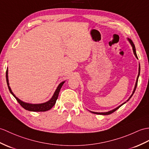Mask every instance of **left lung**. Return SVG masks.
Here are the masks:
<instances>
[{
  "label": "left lung",
  "mask_w": 149,
  "mask_h": 149,
  "mask_svg": "<svg viewBox=\"0 0 149 149\" xmlns=\"http://www.w3.org/2000/svg\"><path fill=\"white\" fill-rule=\"evenodd\" d=\"M128 40L130 41V44H131V46L133 47V53H134V56H136V58L138 59V56H137V55H136V49H135V46H134V44H133V41L131 40V39H128ZM140 65H139V70H138V77H137V79H136V84H135V86H134V90H133V93H132V95H131V96L129 98V99L127 100L126 102H127V101H129L130 100V99L131 98V96H133V95L134 94V91H135V90H136V86H137V84H138V77H139V75H140ZM126 103V102H124V103H123V104H121L120 105H119L118 107H117V108H116V109H113V110H110V111H109V112H91V111H90L91 112H92V113H95V114H100V115H109V114H110V113H113V112H114L116 111V110H117V109H119L120 107H121L123 105H124V103Z\"/></svg>",
  "instance_id": "left-lung-1"
}]
</instances>
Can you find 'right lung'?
I'll return each instance as SVG.
<instances>
[{
    "mask_svg": "<svg viewBox=\"0 0 149 149\" xmlns=\"http://www.w3.org/2000/svg\"><path fill=\"white\" fill-rule=\"evenodd\" d=\"M6 81H7V84H8V88H9V90L10 93H11V94L13 95L14 97L16 98L17 102L19 103L20 105L22 106L23 108L25 109V110H29V111H33V112H45V111H47V110H50L52 107H53L55 105V103H56V100L58 97L59 93H60V91L62 87V86H63V84L65 82V81L62 82L58 85V88L56 89V91H55L53 96H52V98L49 100V101H47V102H45L43 103H39V104H31V103H28L22 102V100H20L19 99L17 98L16 96L14 95V93L12 92L11 88L9 87V84L8 68H7V70H6Z\"/></svg>",
    "mask_w": 149,
    "mask_h": 149,
    "instance_id": "obj_1",
    "label": "right lung"
}]
</instances>
